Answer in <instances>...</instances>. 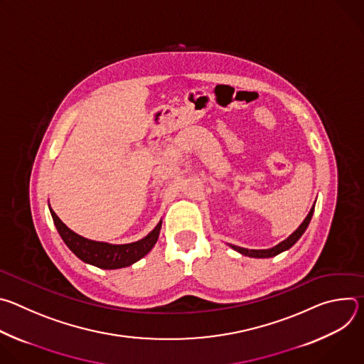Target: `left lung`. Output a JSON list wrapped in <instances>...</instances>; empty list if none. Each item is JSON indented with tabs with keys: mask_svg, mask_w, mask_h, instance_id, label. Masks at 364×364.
<instances>
[{
	"mask_svg": "<svg viewBox=\"0 0 364 364\" xmlns=\"http://www.w3.org/2000/svg\"><path fill=\"white\" fill-rule=\"evenodd\" d=\"M313 213H314V205L311 207V210H309L308 216H306L305 220L299 225V228H298L289 237H287L284 242H281L279 245H277V246H274V247H271V249H259V250H256V249L239 247V246H235V245H230V247L235 249V250H237L239 253H242V255H245V256H250V257H272V256H277L278 253H281V252H284V250H288L291 246H294V245L296 243V240H298V239L302 236V233L306 230V228H308V225H309V220H311V218H313Z\"/></svg>",
	"mask_w": 364,
	"mask_h": 364,
	"instance_id": "1",
	"label": "left lung"
}]
</instances>
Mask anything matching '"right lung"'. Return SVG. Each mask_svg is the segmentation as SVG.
<instances>
[{
  "label": "right lung",
  "mask_w": 364,
  "mask_h": 364,
  "mask_svg": "<svg viewBox=\"0 0 364 364\" xmlns=\"http://www.w3.org/2000/svg\"><path fill=\"white\" fill-rule=\"evenodd\" d=\"M50 213L51 218H53L59 235L62 236L68 247L79 259H82L83 262L97 267L100 269H119L135 264L152 249L155 243H157L161 230L160 222L151 233H148L144 239L138 242L127 245H111L105 242L89 240L79 236L77 233L72 232L51 209Z\"/></svg>",
  "instance_id": "right-lung-1"
}]
</instances>
